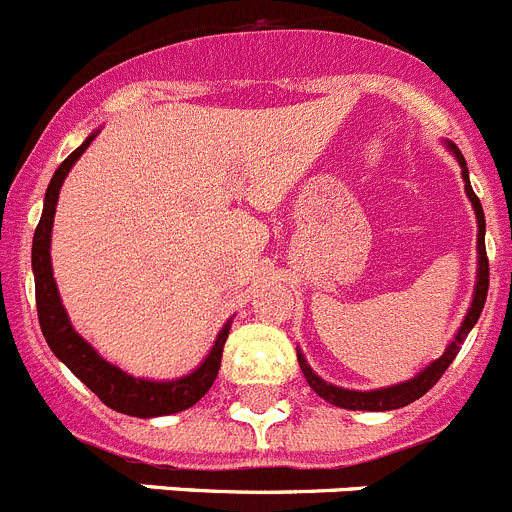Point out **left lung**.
Returning <instances> with one entry per match:
<instances>
[{
    "label": "left lung",
    "mask_w": 512,
    "mask_h": 512,
    "mask_svg": "<svg viewBox=\"0 0 512 512\" xmlns=\"http://www.w3.org/2000/svg\"><path fill=\"white\" fill-rule=\"evenodd\" d=\"M446 150H449L454 158H457L459 168H462V178H464V191H467V199L472 201L474 216H477V283H474V293H472V303L467 308V316H464L462 326L457 329L454 339L449 342V347L444 349L439 359H434L431 365L423 367L418 375H413L411 380L398 382V385H390V388H377V390H347L339 388V385H331V382L321 380L316 372L311 370V365L306 362V357L298 349V365H301V372L306 375L308 385L316 390L319 398H324L326 403L336 405V408H347V411H395V408H403V405H411L413 400H418L421 395H426L428 390L434 388L439 377L444 375L446 367L454 362V357L462 349L464 339L472 331V326L477 324L480 319L482 308H485L487 301V288H490V262H487V252H485V214H482V204L480 199L474 196L472 183H469V170H467V160L464 155L459 153V147L454 142H446Z\"/></svg>",
    "instance_id": "8db88e82"
}]
</instances>
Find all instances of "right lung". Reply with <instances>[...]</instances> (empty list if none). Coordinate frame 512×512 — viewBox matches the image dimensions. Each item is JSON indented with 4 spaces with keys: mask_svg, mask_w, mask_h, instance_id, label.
<instances>
[{
    "mask_svg": "<svg viewBox=\"0 0 512 512\" xmlns=\"http://www.w3.org/2000/svg\"><path fill=\"white\" fill-rule=\"evenodd\" d=\"M96 135H99V130L91 132L58 165V170H55L48 183V191H45L43 216H40V224L35 229V237H32V275H35V301H38L40 329H43L45 342L53 349L55 357L61 359L63 365L84 382L91 393L99 395L101 403L109 405L112 411L135 418L181 413L191 408L193 403H199L209 393L211 385H214L216 375H219V365H222L224 342H227L229 329H232V319L216 334L214 347H211V352L206 354V359L196 370L183 377H176V380H147V377H135L130 372H124L122 367L107 362L86 342L84 336L73 329L66 308H63L58 285H55L53 262H50V237H53L58 193H61L68 170L84 155V150L94 142Z\"/></svg>",
    "mask_w": 512,
    "mask_h": 512,
    "instance_id": "add662e5",
    "label": "right lung"
}]
</instances>
